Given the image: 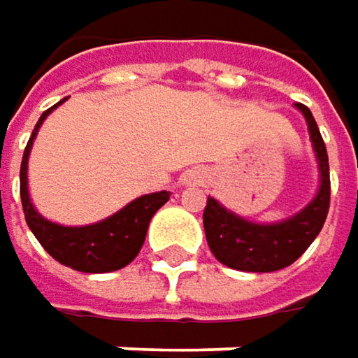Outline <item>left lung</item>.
<instances>
[{
  "label": "left lung",
  "instance_id": "obj_1",
  "mask_svg": "<svg viewBox=\"0 0 358 358\" xmlns=\"http://www.w3.org/2000/svg\"><path fill=\"white\" fill-rule=\"evenodd\" d=\"M304 114L310 131V139L317 152L321 187L317 198L296 217L277 225H255L225 210L215 198L206 200L204 208V231L206 242L215 259L229 268L250 271V273H271L289 267L298 261L304 250L319 236L327 210H329V160L319 127L304 103H296Z\"/></svg>",
  "mask_w": 358,
  "mask_h": 358
}]
</instances>
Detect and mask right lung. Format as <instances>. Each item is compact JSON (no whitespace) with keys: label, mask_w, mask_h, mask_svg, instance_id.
<instances>
[{"label":"right lung","mask_w":358,"mask_h":358,"mask_svg":"<svg viewBox=\"0 0 358 358\" xmlns=\"http://www.w3.org/2000/svg\"><path fill=\"white\" fill-rule=\"evenodd\" d=\"M64 101V99H62ZM58 101V103H62ZM52 106L45 110L39 118V122L33 129V135L24 148L22 164H20V200L27 225L31 227L33 236L39 240V244L48 250L50 257H54L58 263L75 271L83 273H110L127 267L141 250L148 225L154 217V213L169 200L171 192H156L141 196L127 204L116 215L87 227H62L56 223L45 221L31 204L29 189H27V162L29 152L33 145V139L45 120V116L58 108Z\"/></svg>","instance_id":"add662e5"}]
</instances>
